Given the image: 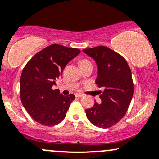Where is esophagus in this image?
I'll list each match as a JSON object with an SVG mask.
<instances>
[{
    "label": "esophagus",
    "mask_w": 159,
    "mask_h": 159,
    "mask_svg": "<svg viewBox=\"0 0 159 159\" xmlns=\"http://www.w3.org/2000/svg\"><path fill=\"white\" fill-rule=\"evenodd\" d=\"M83 96H84V94L81 93H75V97H83Z\"/></svg>",
    "instance_id": "esophagus-1"
}]
</instances>
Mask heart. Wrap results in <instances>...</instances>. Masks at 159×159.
<instances>
[{
    "mask_svg": "<svg viewBox=\"0 0 159 159\" xmlns=\"http://www.w3.org/2000/svg\"><path fill=\"white\" fill-rule=\"evenodd\" d=\"M85 61H88V60H82V61H81V62H85Z\"/></svg>",
    "mask_w": 159,
    "mask_h": 159,
    "instance_id": "1",
    "label": "heart"
}]
</instances>
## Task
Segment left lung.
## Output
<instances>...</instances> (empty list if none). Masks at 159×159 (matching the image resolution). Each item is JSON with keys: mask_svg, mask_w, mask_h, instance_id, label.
<instances>
[{"mask_svg": "<svg viewBox=\"0 0 159 159\" xmlns=\"http://www.w3.org/2000/svg\"><path fill=\"white\" fill-rule=\"evenodd\" d=\"M84 53L96 61V84L103 87L99 96L101 104L95 102L86 109L88 120L95 126L108 128L118 123L126 114L134 94L131 71L122 56L105 46L84 49Z\"/></svg>", "mask_w": 159, "mask_h": 159, "instance_id": "8db88e82", "label": "left lung"}]
</instances>
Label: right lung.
I'll return each instance as SVG.
<instances>
[{
	"label": "right lung",
	"mask_w": 159,
	"mask_h": 159,
	"mask_svg": "<svg viewBox=\"0 0 159 159\" xmlns=\"http://www.w3.org/2000/svg\"><path fill=\"white\" fill-rule=\"evenodd\" d=\"M80 53L79 49L51 44L36 53L24 67L20 78V98L34 121L50 127L65 118L75 97L63 96L52 87L68 62Z\"/></svg>",
	"instance_id": "obj_1"
}]
</instances>
